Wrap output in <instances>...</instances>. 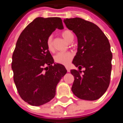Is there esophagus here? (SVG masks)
<instances>
[{"label": "esophagus", "mask_w": 123, "mask_h": 123, "mask_svg": "<svg viewBox=\"0 0 123 123\" xmlns=\"http://www.w3.org/2000/svg\"><path fill=\"white\" fill-rule=\"evenodd\" d=\"M66 69H67L68 72H69V71H70V69H69V67H68V66H66Z\"/></svg>", "instance_id": "esophagus-1"}]
</instances>
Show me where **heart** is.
I'll return each mask as SVG.
<instances>
[{
    "label": "heart",
    "instance_id": "heart-1",
    "mask_svg": "<svg viewBox=\"0 0 123 123\" xmlns=\"http://www.w3.org/2000/svg\"><path fill=\"white\" fill-rule=\"evenodd\" d=\"M62 36L66 41L69 43L72 42L74 39V35L72 33V32L70 31L69 30H66L62 32ZM46 46L48 50L51 52L54 51V44H53V39L52 36H49L46 40ZM73 57V55L70 52H58L54 56V61L57 63L63 64V65H68L71 61Z\"/></svg>",
    "mask_w": 123,
    "mask_h": 123
}]
</instances>
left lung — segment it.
I'll return each mask as SVG.
<instances>
[{
	"instance_id": "obj_1",
	"label": "left lung",
	"mask_w": 123,
	"mask_h": 123,
	"mask_svg": "<svg viewBox=\"0 0 123 123\" xmlns=\"http://www.w3.org/2000/svg\"><path fill=\"white\" fill-rule=\"evenodd\" d=\"M64 22L78 40L72 63L79 66V69L85 68L82 75V71L71 70L75 78L71 91L80 99L96 100L103 95L110 84L112 54L109 39L96 25L82 18H66Z\"/></svg>"
}]
</instances>
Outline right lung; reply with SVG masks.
<instances>
[{
	"label": "right lung",
	"mask_w": 123,
	"mask_h": 123,
	"mask_svg": "<svg viewBox=\"0 0 123 123\" xmlns=\"http://www.w3.org/2000/svg\"><path fill=\"white\" fill-rule=\"evenodd\" d=\"M63 29L61 18L38 17L22 31L12 57L13 79L19 95L32 106L48 103L55 96L57 85L67 73L54 63L46 40L56 29Z\"/></svg>",
	"instance_id": "1"
}]
</instances>
